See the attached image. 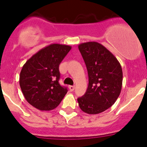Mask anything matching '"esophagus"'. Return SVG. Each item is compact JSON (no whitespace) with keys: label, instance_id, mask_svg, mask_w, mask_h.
I'll list each match as a JSON object with an SVG mask.
<instances>
[{"label":"esophagus","instance_id":"obj_1","mask_svg":"<svg viewBox=\"0 0 147 147\" xmlns=\"http://www.w3.org/2000/svg\"><path fill=\"white\" fill-rule=\"evenodd\" d=\"M75 86H69V89L70 92H72V91H74V89H75Z\"/></svg>","mask_w":147,"mask_h":147}]
</instances>
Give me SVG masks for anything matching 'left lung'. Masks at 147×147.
<instances>
[{
	"label": "left lung",
	"mask_w": 147,
	"mask_h": 147,
	"mask_svg": "<svg viewBox=\"0 0 147 147\" xmlns=\"http://www.w3.org/2000/svg\"><path fill=\"white\" fill-rule=\"evenodd\" d=\"M78 49L86 66L89 84L78 101L88 114L103 112L118 99L123 84V70L117 58L98 42L80 44Z\"/></svg>",
	"instance_id": "left-lung-1"
}]
</instances>
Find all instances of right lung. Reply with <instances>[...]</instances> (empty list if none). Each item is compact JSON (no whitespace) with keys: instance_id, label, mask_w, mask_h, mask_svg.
I'll list each match as a JSON object with an SVG mask.
<instances>
[{"instance_id":"1","label":"right lung","mask_w":147,"mask_h":147,"mask_svg":"<svg viewBox=\"0 0 147 147\" xmlns=\"http://www.w3.org/2000/svg\"><path fill=\"white\" fill-rule=\"evenodd\" d=\"M71 46L53 44L41 49L23 65L20 86L29 104L40 111H50L60 104L67 92L61 86L59 65Z\"/></svg>"}]
</instances>
